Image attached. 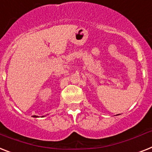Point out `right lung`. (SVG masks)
I'll use <instances>...</instances> for the list:
<instances>
[{
    "mask_svg": "<svg viewBox=\"0 0 152 152\" xmlns=\"http://www.w3.org/2000/svg\"><path fill=\"white\" fill-rule=\"evenodd\" d=\"M33 117H34V118H37V115H33ZM43 117H44V115H43Z\"/></svg>",
    "mask_w": 152,
    "mask_h": 152,
    "instance_id": "right-lung-1",
    "label": "right lung"
}]
</instances>
